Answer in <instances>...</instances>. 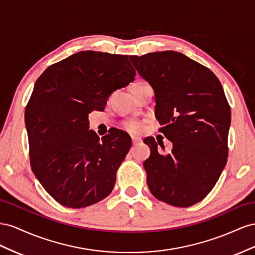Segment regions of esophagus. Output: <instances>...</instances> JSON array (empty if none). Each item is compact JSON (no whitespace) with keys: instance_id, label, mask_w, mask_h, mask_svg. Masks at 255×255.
Returning a JSON list of instances; mask_svg holds the SVG:
<instances>
[{"instance_id":"obj_1","label":"esophagus","mask_w":255,"mask_h":255,"mask_svg":"<svg viewBox=\"0 0 255 255\" xmlns=\"http://www.w3.org/2000/svg\"><path fill=\"white\" fill-rule=\"evenodd\" d=\"M131 140H132V144L133 145H136L137 143L141 141L140 137H137V136H131Z\"/></svg>"}]
</instances>
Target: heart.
Listing matches in <instances>:
<instances>
[{"label": "heart", "instance_id": "obj_1", "mask_svg": "<svg viewBox=\"0 0 255 255\" xmlns=\"http://www.w3.org/2000/svg\"><path fill=\"white\" fill-rule=\"evenodd\" d=\"M142 83H145V82L139 81V82H135L133 85L142 84ZM125 129L132 133H140L143 130V124L141 122H137V121H129L125 124Z\"/></svg>", "mask_w": 255, "mask_h": 255}]
</instances>
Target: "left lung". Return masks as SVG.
Segmentation results:
<instances>
[{"mask_svg": "<svg viewBox=\"0 0 255 255\" xmlns=\"http://www.w3.org/2000/svg\"><path fill=\"white\" fill-rule=\"evenodd\" d=\"M139 75L155 92V114L163 143L146 137L150 156L143 165L156 199L176 207H189L212 191L228 161L231 109L214 72L176 51L131 55Z\"/></svg>", "mask_w": 255, "mask_h": 255, "instance_id": "8db88e82", "label": "left lung"}]
</instances>
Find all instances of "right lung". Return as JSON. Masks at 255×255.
<instances>
[{"label":"right lung","mask_w":255,"mask_h":255,"mask_svg":"<svg viewBox=\"0 0 255 255\" xmlns=\"http://www.w3.org/2000/svg\"><path fill=\"white\" fill-rule=\"evenodd\" d=\"M134 77L127 55L81 51L51 65L36 81L25 108L31 168L61 205L87 207L113 190L131 139L113 129L100 141L87 118L105 110L111 94Z\"/></svg>","instance_id":"right-lung-1"}]
</instances>
